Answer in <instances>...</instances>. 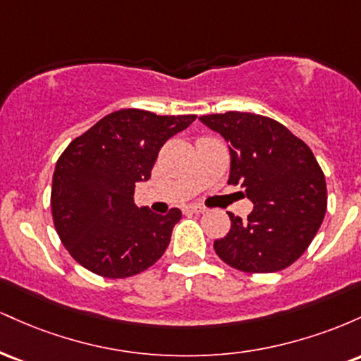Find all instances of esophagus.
Segmentation results:
<instances>
[{
  "label": "esophagus",
  "mask_w": 361,
  "mask_h": 361,
  "mask_svg": "<svg viewBox=\"0 0 361 361\" xmlns=\"http://www.w3.org/2000/svg\"><path fill=\"white\" fill-rule=\"evenodd\" d=\"M186 214H204L205 212V207L202 205H188L185 209Z\"/></svg>",
  "instance_id": "1"
}]
</instances>
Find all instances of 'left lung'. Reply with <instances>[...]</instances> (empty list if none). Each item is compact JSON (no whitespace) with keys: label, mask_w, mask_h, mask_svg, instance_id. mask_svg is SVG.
<instances>
[{"label":"left lung","mask_w":361,"mask_h":361,"mask_svg":"<svg viewBox=\"0 0 361 361\" xmlns=\"http://www.w3.org/2000/svg\"><path fill=\"white\" fill-rule=\"evenodd\" d=\"M229 142V185L255 204L247 221L229 214L231 229L215 239L224 263L246 273L285 270L312 243L327 207L326 178L307 144L276 120L246 111L200 117Z\"/></svg>","instance_id":"left-lung-1"}]
</instances>
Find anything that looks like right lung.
<instances>
[{
	"label": "right lung",
	"instance_id": "obj_1",
	"mask_svg": "<svg viewBox=\"0 0 361 361\" xmlns=\"http://www.w3.org/2000/svg\"><path fill=\"white\" fill-rule=\"evenodd\" d=\"M195 118L117 110L66 147L54 169L51 209L62 244L81 267L127 279L164 255L181 210L137 209L135 183L151 178L163 144Z\"/></svg>",
	"mask_w": 361,
	"mask_h": 361
}]
</instances>
